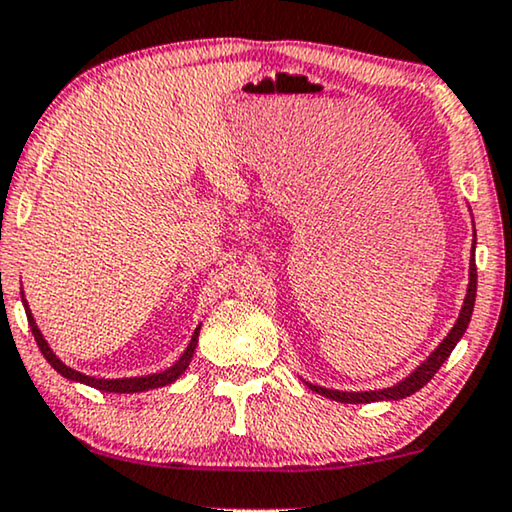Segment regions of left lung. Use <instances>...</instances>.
Here are the masks:
<instances>
[{
  "mask_svg": "<svg viewBox=\"0 0 512 512\" xmlns=\"http://www.w3.org/2000/svg\"><path fill=\"white\" fill-rule=\"evenodd\" d=\"M473 250H475V239H473ZM475 287H478V271H475V257L471 255V266H469V290H466L464 297V306L459 311V318L455 322V327L450 329V334L443 338V343L431 352V355L424 359V362L417 366V369L410 373L408 378L399 380L397 385L385 387V390H371V392H341V390H327V387L306 383L313 392L322 394V397L341 401V403H371V401H399L406 399L410 394H415L417 390H422L424 385L429 383L431 378L436 376V371L441 369L445 359L450 357V352L455 350V345L459 343V338L464 336L466 327H469L471 315H473V304H475Z\"/></svg>",
  "mask_w": 512,
  "mask_h": 512,
  "instance_id": "obj_1",
  "label": "left lung"
}]
</instances>
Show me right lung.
Masks as SVG:
<instances>
[{"label": "right lung", "instance_id": "right-lung-1", "mask_svg": "<svg viewBox=\"0 0 512 512\" xmlns=\"http://www.w3.org/2000/svg\"><path fill=\"white\" fill-rule=\"evenodd\" d=\"M23 304H25V313H27V322H30V329L34 334V341H37L39 350L43 352V357L48 359V364L53 366V369L64 376L67 380H74V383H83V385H90L95 387V390H102V392H115V394H134V392H146V390H155V387H164L169 383H174L178 376H183V371L190 366V359L194 355V348H197V341H199V329L201 325L194 329V334L190 338V345H187L185 352L181 357H178V362L174 366H169V369H164L160 373H150V376H136V378H95V376H85V373L71 369L62 362L60 357L55 355L53 350L48 348V341L43 338V334L37 327V322L32 318V311L30 306H27L25 301V294H23Z\"/></svg>", "mask_w": 512, "mask_h": 512}]
</instances>
